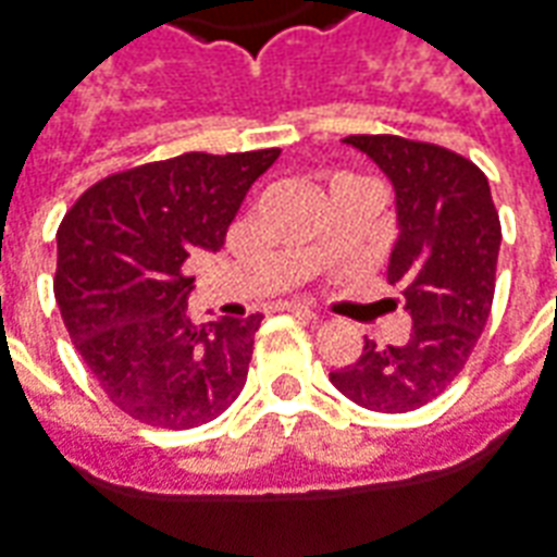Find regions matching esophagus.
<instances>
[{
    "label": "esophagus",
    "mask_w": 557,
    "mask_h": 557,
    "mask_svg": "<svg viewBox=\"0 0 557 557\" xmlns=\"http://www.w3.org/2000/svg\"><path fill=\"white\" fill-rule=\"evenodd\" d=\"M286 310H289V313H295V317L310 319V322H319V313H313V310L305 305H286Z\"/></svg>",
    "instance_id": "obj_1"
}]
</instances>
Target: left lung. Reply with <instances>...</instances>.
<instances>
[{
  "label": "left lung",
  "mask_w": 557,
  "mask_h": 557,
  "mask_svg": "<svg viewBox=\"0 0 557 557\" xmlns=\"http://www.w3.org/2000/svg\"><path fill=\"white\" fill-rule=\"evenodd\" d=\"M344 141L395 186L400 235L386 277L404 292L413 329L400 346L364 341L359 361L332 371V383L364 410L410 413L453 386L488 322L500 220L485 174L468 157L400 135Z\"/></svg>",
  "instance_id": "left-lung-1"
}]
</instances>
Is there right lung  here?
<instances>
[{
  "label": "right lung",
  "mask_w": 557,
  "mask_h": 557,
  "mask_svg": "<svg viewBox=\"0 0 557 557\" xmlns=\"http://www.w3.org/2000/svg\"><path fill=\"white\" fill-rule=\"evenodd\" d=\"M277 157L268 147L144 162L102 177L62 216V322L111 404L144 425H205L247 383L262 317L193 322L184 262L223 247L247 189Z\"/></svg>",
  "instance_id": "add662e5"
}]
</instances>
